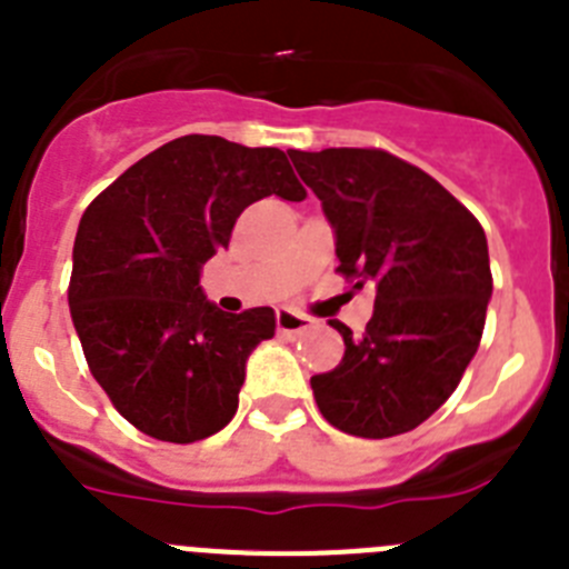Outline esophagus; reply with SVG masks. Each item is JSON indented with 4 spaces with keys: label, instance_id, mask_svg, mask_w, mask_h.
<instances>
[{
    "label": "esophagus",
    "instance_id": "esophagus-1",
    "mask_svg": "<svg viewBox=\"0 0 569 569\" xmlns=\"http://www.w3.org/2000/svg\"><path fill=\"white\" fill-rule=\"evenodd\" d=\"M276 328H279V333L284 336H299L308 328H313V319L293 313V310H279V313H276Z\"/></svg>",
    "mask_w": 569,
    "mask_h": 569
}]
</instances>
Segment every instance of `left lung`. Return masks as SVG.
<instances>
[{
  "label": "left lung",
  "instance_id": "1",
  "mask_svg": "<svg viewBox=\"0 0 569 569\" xmlns=\"http://www.w3.org/2000/svg\"><path fill=\"white\" fill-rule=\"evenodd\" d=\"M336 236L339 273L376 284L361 336L330 321L345 356L310 379L341 433L390 439L450 399L479 350L492 296L487 236L433 176L376 148L288 150Z\"/></svg>",
  "mask_w": 569,
  "mask_h": 569
}]
</instances>
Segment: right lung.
Returning <instances> with one entry per match:
<instances>
[{
  "label": "right lung",
  "instance_id": "add662e5",
  "mask_svg": "<svg viewBox=\"0 0 569 569\" xmlns=\"http://www.w3.org/2000/svg\"><path fill=\"white\" fill-rule=\"evenodd\" d=\"M264 196H308L284 150L193 133L139 159L84 210L70 319L93 379L153 439L219 433L236 416L250 353L276 333L270 308L224 313L199 284L241 210Z\"/></svg>",
  "mask_w": 569,
  "mask_h": 569
}]
</instances>
